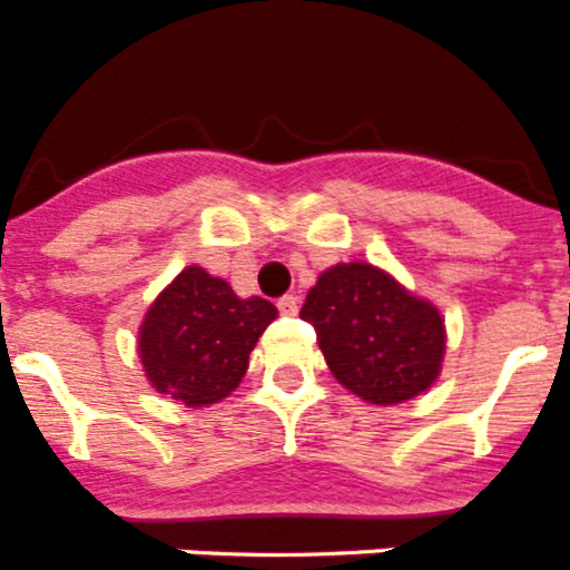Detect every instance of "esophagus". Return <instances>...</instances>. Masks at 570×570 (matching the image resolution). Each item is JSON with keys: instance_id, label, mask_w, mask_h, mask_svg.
I'll return each instance as SVG.
<instances>
[{"instance_id": "obj_1", "label": "esophagus", "mask_w": 570, "mask_h": 570, "mask_svg": "<svg viewBox=\"0 0 570 570\" xmlns=\"http://www.w3.org/2000/svg\"><path fill=\"white\" fill-rule=\"evenodd\" d=\"M276 308H279L282 316H294L296 311H299V296L285 294L279 302H276Z\"/></svg>"}]
</instances>
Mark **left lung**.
I'll use <instances>...</instances> for the list:
<instances>
[{
	"mask_svg": "<svg viewBox=\"0 0 570 570\" xmlns=\"http://www.w3.org/2000/svg\"><path fill=\"white\" fill-rule=\"evenodd\" d=\"M299 316L314 325L331 374L365 402L396 405L422 394L440 374V311L374 265L351 262L325 271Z\"/></svg>",
	"mask_w": 570,
	"mask_h": 570,
	"instance_id": "8db88e82",
	"label": "left lung"
}]
</instances>
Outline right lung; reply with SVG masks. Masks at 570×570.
Here are the masks:
<instances>
[{
    "label": "right lung",
    "mask_w": 570,
    "mask_h": 570,
    "mask_svg": "<svg viewBox=\"0 0 570 570\" xmlns=\"http://www.w3.org/2000/svg\"><path fill=\"white\" fill-rule=\"evenodd\" d=\"M274 320L268 299H239L225 279L196 265L185 268L142 322L145 374L170 400L190 407L214 405L239 385L248 354Z\"/></svg>",
    "instance_id": "add662e5"
}]
</instances>
